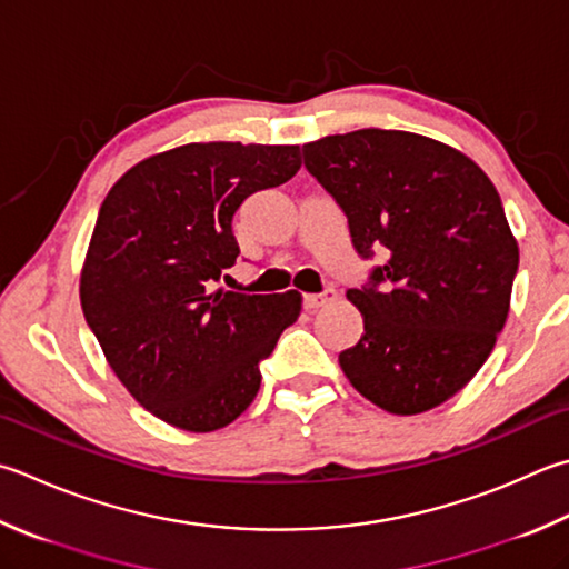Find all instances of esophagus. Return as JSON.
<instances>
[{
  "instance_id": "1",
  "label": "esophagus",
  "mask_w": 569,
  "mask_h": 569,
  "mask_svg": "<svg viewBox=\"0 0 569 569\" xmlns=\"http://www.w3.org/2000/svg\"><path fill=\"white\" fill-rule=\"evenodd\" d=\"M335 299H337L335 289H325V292H321V295H305L302 305H305V309H309V312H315V309L325 307L329 302H335Z\"/></svg>"
}]
</instances>
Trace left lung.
<instances>
[{
	"instance_id": "8db88e82",
	"label": "left lung",
	"mask_w": 569,
	"mask_h": 569,
	"mask_svg": "<svg viewBox=\"0 0 569 569\" xmlns=\"http://www.w3.org/2000/svg\"><path fill=\"white\" fill-rule=\"evenodd\" d=\"M305 166L347 216L369 282L349 289L363 335L339 353L349 383L396 416L436 409L476 377L518 272L496 186L433 138L361 128L305 143Z\"/></svg>"
}]
</instances>
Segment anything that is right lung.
Returning <instances> with one entry per match:
<instances>
[{
    "instance_id": "right-lung-1",
    "label": "right lung",
    "mask_w": 569,
    "mask_h": 569,
    "mask_svg": "<svg viewBox=\"0 0 569 569\" xmlns=\"http://www.w3.org/2000/svg\"><path fill=\"white\" fill-rule=\"evenodd\" d=\"M299 146L188 143L116 180L81 267L83 317L128 393L176 428L210 433L260 391V361L302 295L216 289L240 254L232 216L292 178Z\"/></svg>"
}]
</instances>
